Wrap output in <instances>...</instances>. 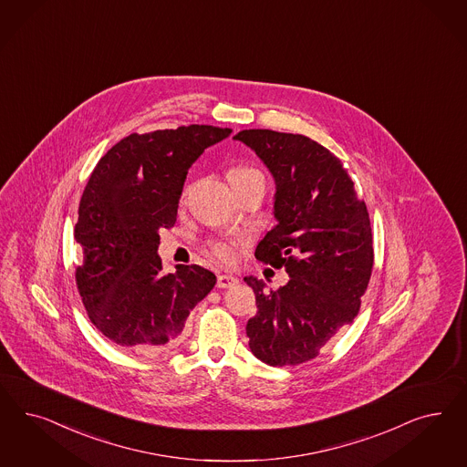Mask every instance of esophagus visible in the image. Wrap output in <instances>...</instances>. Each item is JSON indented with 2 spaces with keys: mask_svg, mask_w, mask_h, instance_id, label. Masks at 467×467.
<instances>
[{
  "mask_svg": "<svg viewBox=\"0 0 467 467\" xmlns=\"http://www.w3.org/2000/svg\"><path fill=\"white\" fill-rule=\"evenodd\" d=\"M239 280L234 276V275H218L216 278V286L218 288H232L234 285H237Z\"/></svg>",
  "mask_w": 467,
  "mask_h": 467,
  "instance_id": "obj_1",
  "label": "esophagus"
}]
</instances>
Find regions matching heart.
Returning <instances> with one entry per match:
<instances>
[{
    "mask_svg": "<svg viewBox=\"0 0 467 467\" xmlns=\"http://www.w3.org/2000/svg\"><path fill=\"white\" fill-rule=\"evenodd\" d=\"M228 181H230L234 191L237 194L245 191V189H251V187H263L265 189V185H266L265 173L259 168L247 165L234 166L228 171ZM208 249H210L211 256L214 257L218 263L232 265L237 259V249L232 242L210 241L208 242Z\"/></svg>",
    "mask_w": 467,
    "mask_h": 467,
    "instance_id": "heart-1",
    "label": "heart"
}]
</instances>
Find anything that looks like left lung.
<instances>
[{
	"instance_id": "obj_1",
	"label": "left lung",
	"mask_w": 467,
	"mask_h": 467,
	"mask_svg": "<svg viewBox=\"0 0 467 467\" xmlns=\"http://www.w3.org/2000/svg\"><path fill=\"white\" fill-rule=\"evenodd\" d=\"M234 139L256 150L276 182L278 225L257 244L256 259L290 276L270 292L244 278L257 304L245 327L249 347L270 366H297L359 313L375 261L369 213L342 161L317 140L268 129Z\"/></svg>"
}]
</instances>
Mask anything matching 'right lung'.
<instances>
[{"label": "right lung", "instance_id": "right-lung-1", "mask_svg": "<svg viewBox=\"0 0 467 467\" xmlns=\"http://www.w3.org/2000/svg\"><path fill=\"white\" fill-rule=\"evenodd\" d=\"M230 134L213 125L130 134L92 170L74 232L84 254L77 288L92 325L121 348L150 354L175 344L216 284L197 265L163 275L158 245L160 230L177 222L189 168Z\"/></svg>", "mask_w": 467, "mask_h": 467}]
</instances>
